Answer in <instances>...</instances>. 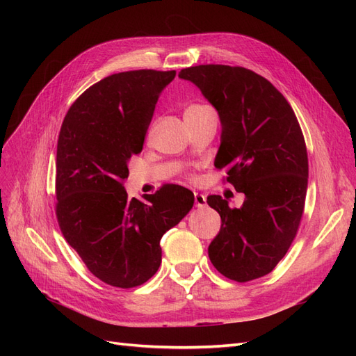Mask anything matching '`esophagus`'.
I'll return each mask as SVG.
<instances>
[{
	"label": "esophagus",
	"instance_id": "1",
	"mask_svg": "<svg viewBox=\"0 0 356 356\" xmlns=\"http://www.w3.org/2000/svg\"><path fill=\"white\" fill-rule=\"evenodd\" d=\"M195 204L197 208H203L207 204V196L200 195V193H195Z\"/></svg>",
	"mask_w": 356,
	"mask_h": 356
}]
</instances>
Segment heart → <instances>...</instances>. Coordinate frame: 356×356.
Returning a JSON list of instances; mask_svg holds the SVG:
<instances>
[{"label": "heart", "instance_id": "b5f03b06", "mask_svg": "<svg viewBox=\"0 0 356 356\" xmlns=\"http://www.w3.org/2000/svg\"><path fill=\"white\" fill-rule=\"evenodd\" d=\"M212 108H209V106L207 105H190L188 108L186 110V114L184 115H190V114H202V113H207V111H211Z\"/></svg>", "mask_w": 356, "mask_h": 356}]
</instances>
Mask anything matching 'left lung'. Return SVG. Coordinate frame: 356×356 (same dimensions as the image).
Listing matches in <instances>:
<instances>
[{"mask_svg": "<svg viewBox=\"0 0 356 356\" xmlns=\"http://www.w3.org/2000/svg\"><path fill=\"white\" fill-rule=\"evenodd\" d=\"M218 111L221 145L215 168L243 193L241 208L208 196L221 229L208 248L217 270L236 282L270 273L285 257L303 217L309 161L297 117L275 86L243 67L181 70Z\"/></svg>", "mask_w": 356, "mask_h": 356, "instance_id": "obj_1", "label": "left lung"}]
</instances>
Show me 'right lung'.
Wrapping results in <instances>:
<instances>
[{
	"label": "right lung",
	"instance_id": "add662e5",
	"mask_svg": "<svg viewBox=\"0 0 356 356\" xmlns=\"http://www.w3.org/2000/svg\"><path fill=\"white\" fill-rule=\"evenodd\" d=\"M175 71L136 70L95 83L68 110L56 153V217L63 238L102 282L134 288L161 263L160 239L193 208L190 190L165 184L127 199V161L143 152L159 96Z\"/></svg>",
	"mask_w": 356,
	"mask_h": 356
}]
</instances>
